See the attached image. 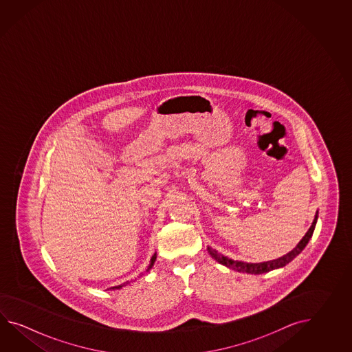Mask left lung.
<instances>
[{"label":"left lung","mask_w":352,"mask_h":352,"mask_svg":"<svg viewBox=\"0 0 352 352\" xmlns=\"http://www.w3.org/2000/svg\"><path fill=\"white\" fill-rule=\"evenodd\" d=\"M317 217H318V212L316 214L314 223L311 225V228L308 229L306 235H305V236L302 238V240L299 241L298 244H297V247L294 248L292 252H289L288 254L283 255V256H280V258H278V259H274V261L263 263L239 262V261L229 259L228 256H224V255L217 253V250L212 249V248L208 247V252H209L210 255H211L217 262L223 264V265L228 267V268H232V270H238V272H243V273H249V274H263V273H267V272H270V270L282 268V267L287 265L288 263L292 262L293 259L305 249V247L308 244V241L311 239V236H312V234H314V226H316V223H317Z\"/></svg>","instance_id":"8db88e82"}]
</instances>
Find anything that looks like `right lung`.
<instances>
[{"label":"right lung","mask_w":352,"mask_h":352,"mask_svg":"<svg viewBox=\"0 0 352 352\" xmlns=\"http://www.w3.org/2000/svg\"><path fill=\"white\" fill-rule=\"evenodd\" d=\"M156 258H157V256H156V253H155V254H153V256H152V258H151V264H150V267H148V268H147V272H148V270H150L151 268H152V265H153V263H155V261H156ZM129 285V282H126V283H123V285H117V287H112V288H111V289H120V288H122V287H124V285Z\"/></svg>","instance_id":"1"}]
</instances>
